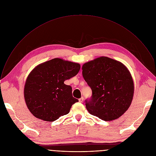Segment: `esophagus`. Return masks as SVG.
<instances>
[{
	"instance_id": "obj_1",
	"label": "esophagus",
	"mask_w": 156,
	"mask_h": 156,
	"mask_svg": "<svg viewBox=\"0 0 156 156\" xmlns=\"http://www.w3.org/2000/svg\"><path fill=\"white\" fill-rule=\"evenodd\" d=\"M84 101V98L83 97H81L80 99H79V102H83Z\"/></svg>"
}]
</instances>
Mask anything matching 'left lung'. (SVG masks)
Returning <instances> with one entry per match:
<instances>
[{
	"instance_id": "obj_1",
	"label": "left lung",
	"mask_w": 156,
	"mask_h": 156,
	"mask_svg": "<svg viewBox=\"0 0 156 156\" xmlns=\"http://www.w3.org/2000/svg\"><path fill=\"white\" fill-rule=\"evenodd\" d=\"M83 76L92 90L86 100L91 115L105 121L121 117L131 105L134 83L126 66L107 57H100L83 64Z\"/></svg>"
}]
</instances>
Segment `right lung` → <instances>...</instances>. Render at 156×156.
Returning a JSON list of instances; mask_svg holds the SVG:
<instances>
[{
  "mask_svg": "<svg viewBox=\"0 0 156 156\" xmlns=\"http://www.w3.org/2000/svg\"><path fill=\"white\" fill-rule=\"evenodd\" d=\"M78 63L55 58L39 64L29 74L24 88L26 104L36 118L53 122L68 114L78 100L72 96V88L64 81L76 75Z\"/></svg>",
  "mask_w": 156,
  "mask_h": 156,
  "instance_id": "1",
  "label": "right lung"
}]
</instances>
